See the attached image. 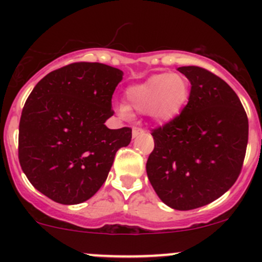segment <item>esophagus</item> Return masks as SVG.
Returning a JSON list of instances; mask_svg holds the SVG:
<instances>
[{
    "label": "esophagus",
    "instance_id": "obj_1",
    "mask_svg": "<svg viewBox=\"0 0 262 262\" xmlns=\"http://www.w3.org/2000/svg\"><path fill=\"white\" fill-rule=\"evenodd\" d=\"M141 133H144V130L140 127H133V129H132V135H133V138L138 137V135Z\"/></svg>",
    "mask_w": 262,
    "mask_h": 262
}]
</instances>
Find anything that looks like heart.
Masks as SVG:
<instances>
[{
  "instance_id": "heart-1",
  "label": "heart",
  "mask_w": 262,
  "mask_h": 262,
  "mask_svg": "<svg viewBox=\"0 0 262 262\" xmlns=\"http://www.w3.org/2000/svg\"><path fill=\"white\" fill-rule=\"evenodd\" d=\"M189 97V82L180 74H155L128 87L125 103L117 104L123 118L132 112L148 113L155 122L166 123L179 116Z\"/></svg>"
}]
</instances>
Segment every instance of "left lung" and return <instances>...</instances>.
<instances>
[{"instance_id": "8db88e82", "label": "left lung", "mask_w": 262, "mask_h": 262, "mask_svg": "<svg viewBox=\"0 0 262 262\" xmlns=\"http://www.w3.org/2000/svg\"><path fill=\"white\" fill-rule=\"evenodd\" d=\"M191 82L188 103L152 129L146 173L156 194L173 209L215 201L236 181L249 137L248 116L233 89L206 69L181 66Z\"/></svg>"}]
</instances>
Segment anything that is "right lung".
I'll return each mask as SVG.
<instances>
[{
	"label": "right lung",
	"instance_id": "1",
	"mask_svg": "<svg viewBox=\"0 0 262 262\" xmlns=\"http://www.w3.org/2000/svg\"><path fill=\"white\" fill-rule=\"evenodd\" d=\"M123 71L73 62L35 85L19 122L18 159L29 182L54 202L79 204L106 181L132 129H110L112 96Z\"/></svg>",
	"mask_w": 262,
	"mask_h": 262
}]
</instances>
